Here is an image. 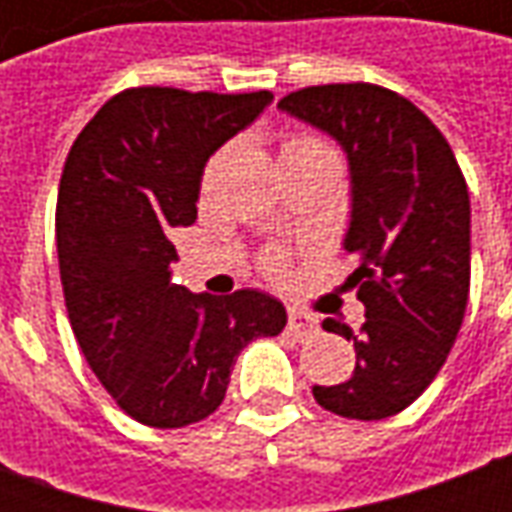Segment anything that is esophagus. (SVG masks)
<instances>
[{"label":"esophagus","instance_id":"obj_1","mask_svg":"<svg viewBox=\"0 0 512 512\" xmlns=\"http://www.w3.org/2000/svg\"><path fill=\"white\" fill-rule=\"evenodd\" d=\"M288 329H290V334H296V337H307V334H312L315 329H318V318L304 310H290L288 312Z\"/></svg>","mask_w":512,"mask_h":512}]
</instances>
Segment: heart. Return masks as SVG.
Listing matches in <instances>:
<instances>
[{
  "mask_svg": "<svg viewBox=\"0 0 512 512\" xmlns=\"http://www.w3.org/2000/svg\"><path fill=\"white\" fill-rule=\"evenodd\" d=\"M318 150H329V147L323 145L321 139H315V136L299 134V136H290L288 142L282 145V156H290V153H318ZM268 268H271V271H279L277 257H271V260H268Z\"/></svg>",
  "mask_w": 512,
  "mask_h": 512,
  "instance_id": "b5f03b06",
  "label": "heart"
}]
</instances>
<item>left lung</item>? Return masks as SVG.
<instances>
[{"instance_id":"obj_1","label":"left lung","mask_w":512,"mask_h":512,"mask_svg":"<svg viewBox=\"0 0 512 512\" xmlns=\"http://www.w3.org/2000/svg\"><path fill=\"white\" fill-rule=\"evenodd\" d=\"M285 115L329 134L351 175L343 249L365 323L326 318L354 343L348 381L312 386L326 411L384 419L411 406L450 354L469 301L472 211L452 147L403 95L376 84L304 87L279 101Z\"/></svg>"}]
</instances>
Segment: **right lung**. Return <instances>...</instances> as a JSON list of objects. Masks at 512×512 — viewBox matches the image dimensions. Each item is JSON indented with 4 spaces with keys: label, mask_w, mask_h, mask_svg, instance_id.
Returning <instances> with one entry per match:
<instances>
[{
    "label": "right lung",
    "mask_w": 512,
    "mask_h": 512,
    "mask_svg": "<svg viewBox=\"0 0 512 512\" xmlns=\"http://www.w3.org/2000/svg\"><path fill=\"white\" fill-rule=\"evenodd\" d=\"M274 101L136 87L76 136L57 197V257L71 329L117 406L150 428H183L222 406L235 356L277 337L282 301L172 282V227L197 219L205 161Z\"/></svg>",
    "instance_id": "add662e5"
}]
</instances>
